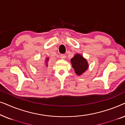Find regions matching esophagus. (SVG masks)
Wrapping results in <instances>:
<instances>
[{
  "label": "esophagus",
  "mask_w": 125,
  "mask_h": 125,
  "mask_svg": "<svg viewBox=\"0 0 125 125\" xmlns=\"http://www.w3.org/2000/svg\"><path fill=\"white\" fill-rule=\"evenodd\" d=\"M65 57H66V56L64 54H61L60 55V58L61 59H65Z\"/></svg>",
  "instance_id": "esophagus-1"
}]
</instances>
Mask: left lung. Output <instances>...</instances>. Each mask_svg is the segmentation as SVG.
<instances>
[{
  "instance_id": "8db88e82",
  "label": "left lung",
  "mask_w": 125,
  "mask_h": 125,
  "mask_svg": "<svg viewBox=\"0 0 125 125\" xmlns=\"http://www.w3.org/2000/svg\"><path fill=\"white\" fill-rule=\"evenodd\" d=\"M71 61L72 66L78 76L83 74L88 69V61L81 54L78 53L75 54Z\"/></svg>"
}]
</instances>
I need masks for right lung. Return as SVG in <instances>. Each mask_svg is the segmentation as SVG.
<instances>
[{
	"mask_svg": "<svg viewBox=\"0 0 125 125\" xmlns=\"http://www.w3.org/2000/svg\"><path fill=\"white\" fill-rule=\"evenodd\" d=\"M48 60H49V58H46L45 60H46V66H48L47 62H48Z\"/></svg>",
	"mask_w": 125,
	"mask_h": 125,
	"instance_id": "1",
	"label": "right lung"
}]
</instances>
